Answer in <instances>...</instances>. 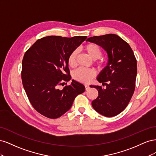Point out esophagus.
I'll return each mask as SVG.
<instances>
[{"label":"esophagus","mask_w":156,"mask_h":156,"mask_svg":"<svg viewBox=\"0 0 156 156\" xmlns=\"http://www.w3.org/2000/svg\"><path fill=\"white\" fill-rule=\"evenodd\" d=\"M84 87H85V90H87L89 89L90 86L88 85V84H85V85H84Z\"/></svg>","instance_id":"34e87169"}]
</instances>
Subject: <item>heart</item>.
Wrapping results in <instances>:
<instances>
[{
	"label": "heart",
	"instance_id": "b5f03b06",
	"mask_svg": "<svg viewBox=\"0 0 156 156\" xmlns=\"http://www.w3.org/2000/svg\"><path fill=\"white\" fill-rule=\"evenodd\" d=\"M84 50L87 52L88 55L93 60L100 58L102 55V51L100 47L96 44H88L84 46ZM77 56V51H73L68 57V64L69 66L73 68L76 66V59ZM102 63H100L101 65ZM95 77V72L93 70L80 68L75 70L73 73V77L76 81L84 84H87Z\"/></svg>",
	"mask_w": 156,
	"mask_h": 156
}]
</instances>
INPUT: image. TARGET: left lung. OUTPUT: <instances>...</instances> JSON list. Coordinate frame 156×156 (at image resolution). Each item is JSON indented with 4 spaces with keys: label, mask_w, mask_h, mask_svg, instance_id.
Returning <instances> with one entry per match:
<instances>
[{
    "label": "left lung",
    "mask_w": 156,
    "mask_h": 156,
    "mask_svg": "<svg viewBox=\"0 0 156 156\" xmlns=\"http://www.w3.org/2000/svg\"><path fill=\"white\" fill-rule=\"evenodd\" d=\"M87 41L102 47L108 56L107 64L97 78L105 87L90 86L98 91L92 105L103 116H116L126 108L135 91L137 69L133 51L126 41L114 34L90 37Z\"/></svg>",
    "instance_id": "obj_1"
}]
</instances>
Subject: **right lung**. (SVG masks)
Returning a JSON list of instances; mask_svg holds the SVG:
<instances>
[{"mask_svg": "<svg viewBox=\"0 0 156 156\" xmlns=\"http://www.w3.org/2000/svg\"><path fill=\"white\" fill-rule=\"evenodd\" d=\"M87 37L46 36L25 52L22 61L23 86L31 105L41 115L53 119L60 117L72 106L75 97L85 90L83 84L74 80L62 90L58 87L72 78L68 57Z\"/></svg>", "mask_w": 156, "mask_h": 156, "instance_id": "1", "label": "right lung"}]
</instances>
